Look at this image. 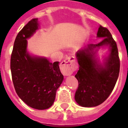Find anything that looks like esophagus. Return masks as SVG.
Wrapping results in <instances>:
<instances>
[{
  "label": "esophagus",
  "instance_id": "34e87169",
  "mask_svg": "<svg viewBox=\"0 0 128 128\" xmlns=\"http://www.w3.org/2000/svg\"><path fill=\"white\" fill-rule=\"evenodd\" d=\"M78 68V64L74 57L65 58L60 64V70L64 76L72 74Z\"/></svg>",
  "mask_w": 128,
  "mask_h": 128
}]
</instances>
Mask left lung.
Segmentation results:
<instances>
[{"instance_id":"obj_1","label":"left lung","mask_w":128,"mask_h":128,"mask_svg":"<svg viewBox=\"0 0 128 128\" xmlns=\"http://www.w3.org/2000/svg\"><path fill=\"white\" fill-rule=\"evenodd\" d=\"M97 37L103 38L97 44H89L76 52L79 70L75 77L78 87L75 100L82 107H94L107 99L113 90L119 76V54L117 44L108 29L100 26ZM109 46V55L100 64L95 54L100 47Z\"/></svg>"}]
</instances>
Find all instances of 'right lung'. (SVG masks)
Returning <instances> with one entry per match:
<instances>
[{"instance_id": "right-lung-1", "label": "right lung", "mask_w": 128, "mask_h": 128, "mask_svg": "<svg viewBox=\"0 0 128 128\" xmlns=\"http://www.w3.org/2000/svg\"><path fill=\"white\" fill-rule=\"evenodd\" d=\"M38 18L29 21L17 34L10 58L12 79L19 98L30 107L45 110L51 107L64 76L59 62L32 56L27 52V40L38 29Z\"/></svg>"}]
</instances>
